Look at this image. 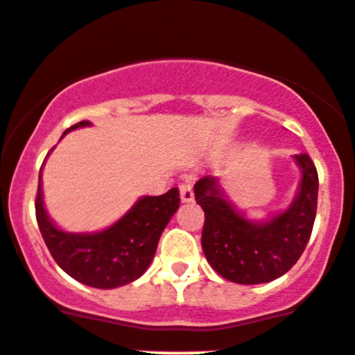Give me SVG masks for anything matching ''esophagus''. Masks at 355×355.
Listing matches in <instances>:
<instances>
[{"label":"esophagus","mask_w":355,"mask_h":355,"mask_svg":"<svg viewBox=\"0 0 355 355\" xmlns=\"http://www.w3.org/2000/svg\"><path fill=\"white\" fill-rule=\"evenodd\" d=\"M178 191H180V200L184 201V203H189V201L194 200L193 185H191L189 182H182V184L178 185Z\"/></svg>","instance_id":"esophagus-1"}]
</instances>
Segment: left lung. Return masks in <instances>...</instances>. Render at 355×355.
Returning <instances> with one entry per match:
<instances>
[{
	"label": "left lung",
	"instance_id": "8db88e82",
	"mask_svg": "<svg viewBox=\"0 0 355 355\" xmlns=\"http://www.w3.org/2000/svg\"><path fill=\"white\" fill-rule=\"evenodd\" d=\"M301 166V191L290 209L269 223L254 225L223 198L214 177L194 184L196 203L205 212L201 248L217 274L239 285L269 283L288 272L304 253L317 216L318 173L308 154Z\"/></svg>",
	"mask_w": 355,
	"mask_h": 355
}]
</instances>
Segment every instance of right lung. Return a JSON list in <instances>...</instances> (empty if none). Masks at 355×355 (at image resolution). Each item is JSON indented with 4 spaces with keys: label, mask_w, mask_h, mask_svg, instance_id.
<instances>
[{
    "label": "right lung",
    "mask_w": 355,
    "mask_h": 355,
    "mask_svg": "<svg viewBox=\"0 0 355 355\" xmlns=\"http://www.w3.org/2000/svg\"><path fill=\"white\" fill-rule=\"evenodd\" d=\"M90 125L88 120L76 123ZM65 136V134H63ZM180 205L178 189L161 196H145L111 228L90 235L65 233L49 221L38 178L35 214L42 239L54 261L76 281L94 288H116L138 279L154 258L162 230Z\"/></svg>",
    "instance_id": "1"
}]
</instances>
